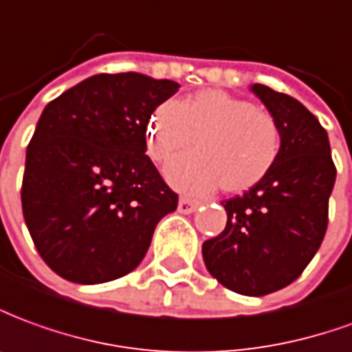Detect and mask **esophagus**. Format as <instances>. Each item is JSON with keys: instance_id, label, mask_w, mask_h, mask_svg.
I'll list each match as a JSON object with an SVG mask.
<instances>
[{"instance_id": "34e87169", "label": "esophagus", "mask_w": 352, "mask_h": 352, "mask_svg": "<svg viewBox=\"0 0 352 352\" xmlns=\"http://www.w3.org/2000/svg\"><path fill=\"white\" fill-rule=\"evenodd\" d=\"M197 206H199V201L189 199V197H182L180 203H178V212H182V214H191V212L197 210Z\"/></svg>"}]
</instances>
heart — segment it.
<instances>
[{
  "instance_id": "b5f03b06",
  "label": "heart",
  "mask_w": 352,
  "mask_h": 352,
  "mask_svg": "<svg viewBox=\"0 0 352 352\" xmlns=\"http://www.w3.org/2000/svg\"><path fill=\"white\" fill-rule=\"evenodd\" d=\"M176 157L166 180L189 193L218 186L229 193L248 191L267 178L283 149L276 117L254 102L218 89L163 102L148 123V153L155 163Z\"/></svg>"
}]
</instances>
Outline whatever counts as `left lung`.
Wrapping results in <instances>:
<instances>
[{"mask_svg":"<svg viewBox=\"0 0 352 352\" xmlns=\"http://www.w3.org/2000/svg\"><path fill=\"white\" fill-rule=\"evenodd\" d=\"M252 91L276 117L283 149L267 178L228 199V223L204 241L210 275L243 296H265L292 284L320 248L336 182L328 134L303 104L265 85Z\"/></svg>","mask_w":352,"mask_h":352,"instance_id":"1","label":"left lung"}]
</instances>
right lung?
<instances>
[{
	"mask_svg": "<svg viewBox=\"0 0 352 352\" xmlns=\"http://www.w3.org/2000/svg\"><path fill=\"white\" fill-rule=\"evenodd\" d=\"M180 85L136 72L85 79L47 104L26 151L22 212L66 280L98 284L136 267L174 193L146 155L157 106Z\"/></svg>",
	"mask_w": 352,
	"mask_h": 352,
	"instance_id": "add662e5",
	"label": "right lung"
}]
</instances>
